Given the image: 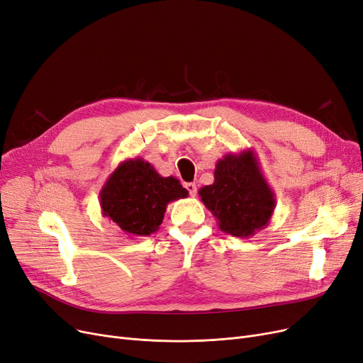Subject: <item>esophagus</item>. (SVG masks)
<instances>
[{"instance_id": "esophagus-1", "label": "esophagus", "mask_w": 363, "mask_h": 363, "mask_svg": "<svg viewBox=\"0 0 363 363\" xmlns=\"http://www.w3.org/2000/svg\"><path fill=\"white\" fill-rule=\"evenodd\" d=\"M185 188L188 190V193H190V196H196V193H197V185L194 184V182H188V184H185Z\"/></svg>"}]
</instances>
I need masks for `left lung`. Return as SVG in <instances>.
Here are the masks:
<instances>
[{
    "label": "left lung",
    "mask_w": 363,
    "mask_h": 363,
    "mask_svg": "<svg viewBox=\"0 0 363 363\" xmlns=\"http://www.w3.org/2000/svg\"><path fill=\"white\" fill-rule=\"evenodd\" d=\"M213 177V184L200 188L199 196L220 230L234 238L249 239L269 225L276 197L254 150L225 154L218 160Z\"/></svg>",
    "instance_id": "obj_1"
}]
</instances>
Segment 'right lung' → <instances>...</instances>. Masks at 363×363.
I'll use <instances>...</instances> for the list:
<instances>
[{
	"instance_id": "add662e5",
	"label": "right lung",
	"mask_w": 363,
	"mask_h": 363,
	"mask_svg": "<svg viewBox=\"0 0 363 363\" xmlns=\"http://www.w3.org/2000/svg\"><path fill=\"white\" fill-rule=\"evenodd\" d=\"M181 182L157 173L143 159L121 162L99 193L102 215L128 235H150L163 223L167 204L185 199Z\"/></svg>"
}]
</instances>
